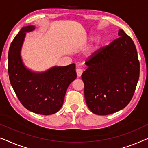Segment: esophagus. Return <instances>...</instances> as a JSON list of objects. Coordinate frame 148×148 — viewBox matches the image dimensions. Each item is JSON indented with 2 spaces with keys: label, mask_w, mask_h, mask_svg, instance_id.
<instances>
[{
  "label": "esophagus",
  "mask_w": 148,
  "mask_h": 148,
  "mask_svg": "<svg viewBox=\"0 0 148 148\" xmlns=\"http://www.w3.org/2000/svg\"><path fill=\"white\" fill-rule=\"evenodd\" d=\"M82 72H83V70L82 69V68H77L76 69V74H77V76H78V77L81 76Z\"/></svg>",
  "instance_id": "1"
}]
</instances>
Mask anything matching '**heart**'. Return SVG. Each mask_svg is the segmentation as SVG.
I'll use <instances>...</instances> for the list:
<instances>
[{"instance_id": "1", "label": "heart", "mask_w": 148, "mask_h": 148, "mask_svg": "<svg viewBox=\"0 0 148 148\" xmlns=\"http://www.w3.org/2000/svg\"><path fill=\"white\" fill-rule=\"evenodd\" d=\"M97 44H99V43H97Z\"/></svg>"}]
</instances>
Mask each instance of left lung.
Segmentation results:
<instances>
[{
  "instance_id": "left-lung-1",
  "label": "left lung",
  "mask_w": 148,
  "mask_h": 148,
  "mask_svg": "<svg viewBox=\"0 0 148 148\" xmlns=\"http://www.w3.org/2000/svg\"><path fill=\"white\" fill-rule=\"evenodd\" d=\"M119 37L86 60L82 74L86 105L93 113L107 115L130 103L139 77V62L132 38L119 29Z\"/></svg>"
}]
</instances>
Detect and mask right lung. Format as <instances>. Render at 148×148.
Listing matches in <instances>:
<instances>
[{"instance_id": "right-lung-1", "label": "right lung", "mask_w": 148, "mask_h": 148, "mask_svg": "<svg viewBox=\"0 0 148 148\" xmlns=\"http://www.w3.org/2000/svg\"><path fill=\"white\" fill-rule=\"evenodd\" d=\"M35 29L22 28L12 41L9 51V80L16 97L29 111L43 115H52L63 105L68 86L76 78V66L53 67L43 73H34L23 64L20 50L25 33Z\"/></svg>"}]
</instances>
